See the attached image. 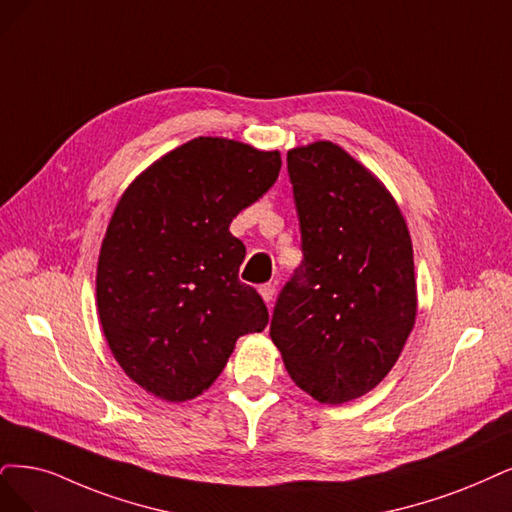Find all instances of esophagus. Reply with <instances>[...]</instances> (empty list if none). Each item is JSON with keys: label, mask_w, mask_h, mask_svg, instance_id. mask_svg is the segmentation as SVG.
<instances>
[{"label": "esophagus", "mask_w": 512, "mask_h": 512, "mask_svg": "<svg viewBox=\"0 0 512 512\" xmlns=\"http://www.w3.org/2000/svg\"><path fill=\"white\" fill-rule=\"evenodd\" d=\"M259 293H261L263 301H266V304L270 306V304H272V299H274V295H276V287L272 285V282H266V285H261V287H259Z\"/></svg>", "instance_id": "1"}]
</instances>
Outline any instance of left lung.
<instances>
[{
  "mask_svg": "<svg viewBox=\"0 0 512 512\" xmlns=\"http://www.w3.org/2000/svg\"><path fill=\"white\" fill-rule=\"evenodd\" d=\"M299 268L282 287L270 335L291 380L339 405L380 384L415 323L413 249L399 206L342 147L291 149Z\"/></svg>",
  "mask_w": 512,
  "mask_h": 512,
  "instance_id": "1",
  "label": "left lung"
}]
</instances>
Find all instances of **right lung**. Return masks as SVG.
<instances>
[{
  "label": "right lung",
  "instance_id": "add662e5",
  "mask_svg": "<svg viewBox=\"0 0 512 512\" xmlns=\"http://www.w3.org/2000/svg\"><path fill=\"white\" fill-rule=\"evenodd\" d=\"M278 173V151L200 137L149 166L118 202L99 255L97 304L113 356L147 392L194 399L240 335L266 329V304L238 278L246 251L230 223Z\"/></svg>",
  "mask_w": 512,
  "mask_h": 512
}]
</instances>
